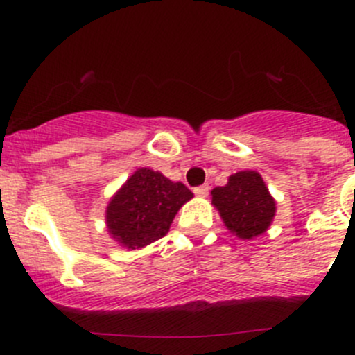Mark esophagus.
Listing matches in <instances>:
<instances>
[{"label": "esophagus", "instance_id": "1", "mask_svg": "<svg viewBox=\"0 0 355 355\" xmlns=\"http://www.w3.org/2000/svg\"><path fill=\"white\" fill-rule=\"evenodd\" d=\"M194 194L199 196V198H206L209 194V185H199V187L194 189Z\"/></svg>", "mask_w": 355, "mask_h": 355}]
</instances>
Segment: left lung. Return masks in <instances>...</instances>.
I'll use <instances>...</instances> for the list:
<instances>
[{"label":"left lung","instance_id":"1","mask_svg":"<svg viewBox=\"0 0 355 355\" xmlns=\"http://www.w3.org/2000/svg\"><path fill=\"white\" fill-rule=\"evenodd\" d=\"M211 196V202L220 213L225 227L242 241L264 234L277 213V202L263 177L252 170L230 175L228 184L214 187Z\"/></svg>","mask_w":355,"mask_h":355}]
</instances>
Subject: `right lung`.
<instances>
[{
  "mask_svg": "<svg viewBox=\"0 0 355 355\" xmlns=\"http://www.w3.org/2000/svg\"><path fill=\"white\" fill-rule=\"evenodd\" d=\"M192 198L194 194L182 182L139 168L106 207L108 232L127 249H141L164 237L175 214Z\"/></svg>",
  "mask_w": 355,
  "mask_h": 355,
  "instance_id": "1",
  "label": "right lung"
}]
</instances>
